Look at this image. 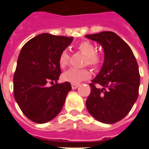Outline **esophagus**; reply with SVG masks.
<instances>
[{"label":"esophagus","instance_id":"esophagus-1","mask_svg":"<svg viewBox=\"0 0 149 149\" xmlns=\"http://www.w3.org/2000/svg\"><path fill=\"white\" fill-rule=\"evenodd\" d=\"M79 86V84H72V88L73 89V90H75V89H77V87Z\"/></svg>","mask_w":149,"mask_h":149}]
</instances>
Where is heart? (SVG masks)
<instances>
[{"label":"heart","instance_id":"b5f03b06","mask_svg":"<svg viewBox=\"0 0 149 149\" xmlns=\"http://www.w3.org/2000/svg\"><path fill=\"white\" fill-rule=\"evenodd\" d=\"M77 49L82 54L86 56L85 64L93 68L98 67L103 60V56L97 52L94 45L87 41L82 42L77 45ZM70 61V54L66 50H63L58 57V64L61 68H65ZM91 72L86 69L78 70L71 68L65 71L63 75V78L65 81L70 82L71 84H79L80 82L86 80L91 78Z\"/></svg>","mask_w":149,"mask_h":149}]
</instances>
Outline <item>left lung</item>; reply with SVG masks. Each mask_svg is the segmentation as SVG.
Here are the masks:
<instances>
[{"label":"left lung","instance_id":"1","mask_svg":"<svg viewBox=\"0 0 149 149\" xmlns=\"http://www.w3.org/2000/svg\"><path fill=\"white\" fill-rule=\"evenodd\" d=\"M86 37L100 43L104 52L101 70L90 84L86 108L100 122L113 124L129 113L138 99V63L129 45L114 32L101 31Z\"/></svg>","mask_w":149,"mask_h":149}]
</instances>
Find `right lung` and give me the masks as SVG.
<instances>
[{"instance_id":"add662e5","label":"right lung","mask_w":149,"mask_h":149,"mask_svg":"<svg viewBox=\"0 0 149 149\" xmlns=\"http://www.w3.org/2000/svg\"><path fill=\"white\" fill-rule=\"evenodd\" d=\"M73 37L43 33L27 42L17 58L14 75V96L24 115L38 124L58 115L71 91L69 82L56 83L61 74L58 57Z\"/></svg>"}]
</instances>
